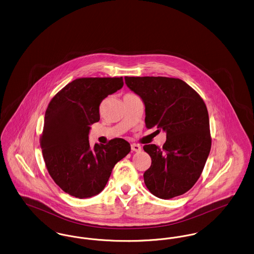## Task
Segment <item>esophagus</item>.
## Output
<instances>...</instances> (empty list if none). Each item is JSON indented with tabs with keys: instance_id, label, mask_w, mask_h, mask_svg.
Instances as JSON below:
<instances>
[{
	"instance_id": "1",
	"label": "esophagus",
	"mask_w": 254,
	"mask_h": 254,
	"mask_svg": "<svg viewBox=\"0 0 254 254\" xmlns=\"http://www.w3.org/2000/svg\"><path fill=\"white\" fill-rule=\"evenodd\" d=\"M131 150L139 152V151L142 150V147H141V145H138V144H131Z\"/></svg>"
}]
</instances>
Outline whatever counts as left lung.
Returning <instances> with one entry per match:
<instances>
[{"instance_id":"obj_1","label":"left lung","mask_w":254,"mask_h":254,"mask_svg":"<svg viewBox=\"0 0 254 254\" xmlns=\"http://www.w3.org/2000/svg\"><path fill=\"white\" fill-rule=\"evenodd\" d=\"M125 81L145 104L146 128L156 127L167 133L163 147L144 145L151 158L144 173L146 188L166 200L186 193L199 179L211 147L203 99L176 78L125 77Z\"/></svg>"}]
</instances>
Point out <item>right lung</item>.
<instances>
[{
    "instance_id": "1",
    "label": "right lung",
    "mask_w": 254,
    "mask_h": 254,
    "mask_svg": "<svg viewBox=\"0 0 254 254\" xmlns=\"http://www.w3.org/2000/svg\"><path fill=\"white\" fill-rule=\"evenodd\" d=\"M123 85V77L79 78L53 97L47 109L40 139L46 167L61 189L76 198L100 193L114 166L130 151L122 138L94 146L88 140L90 126L100 120V104Z\"/></svg>"
}]
</instances>
